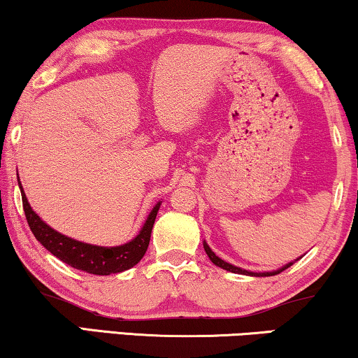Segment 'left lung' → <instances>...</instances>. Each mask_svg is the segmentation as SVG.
I'll return each mask as SVG.
<instances>
[{"label": "left lung", "instance_id": "1", "mask_svg": "<svg viewBox=\"0 0 358 358\" xmlns=\"http://www.w3.org/2000/svg\"><path fill=\"white\" fill-rule=\"evenodd\" d=\"M203 249H205V252H207V256L210 257V261H212L215 266H218V267H222V268H224V271H229V272H234V273H243V275H252V277H271V275H277V273H280V272H283L285 271V268H288L292 266V262L290 264H287V266H283L282 268H278V271H275V272H249V271H244V268H239V267H234V266H231V264H228V262H224V261H222V259H220L218 256H215V252L212 251V249L208 248V244L207 243H203Z\"/></svg>", "mask_w": 358, "mask_h": 358}]
</instances>
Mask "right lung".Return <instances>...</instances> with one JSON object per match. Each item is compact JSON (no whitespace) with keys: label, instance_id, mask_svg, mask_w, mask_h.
Here are the masks:
<instances>
[{"label":"right lung","instance_id":"add662e5","mask_svg":"<svg viewBox=\"0 0 358 358\" xmlns=\"http://www.w3.org/2000/svg\"><path fill=\"white\" fill-rule=\"evenodd\" d=\"M19 185H21V182H19ZM21 194L26 220L37 241L41 243L47 251H50L53 256L68 264V266L75 267L78 271L94 273V275H110V273L124 272L127 268L136 266V264L141 261L146 249H148L151 229H153L156 215H158L161 205L156 203V207L151 210L143 228H141V231L138 234H136L135 239H131L130 243L124 244V246L102 248L76 241V239H71L65 236V234L55 231V229L48 227L47 223H43L42 220L38 218V215L31 208L22 187Z\"/></svg>","mask_w":358,"mask_h":358}]
</instances>
